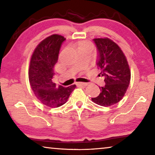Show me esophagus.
<instances>
[{
	"mask_svg": "<svg viewBox=\"0 0 155 155\" xmlns=\"http://www.w3.org/2000/svg\"><path fill=\"white\" fill-rule=\"evenodd\" d=\"M87 83H76V85H80V86H87Z\"/></svg>",
	"mask_w": 155,
	"mask_h": 155,
	"instance_id": "obj_1",
	"label": "esophagus"
}]
</instances>
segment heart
Here are the masks:
<instances>
[{
    "label": "heart",
    "instance_id": "b5f03b06",
    "mask_svg": "<svg viewBox=\"0 0 155 155\" xmlns=\"http://www.w3.org/2000/svg\"><path fill=\"white\" fill-rule=\"evenodd\" d=\"M87 45H90V44H89V43H87V42H83V43H81V44L80 47H81V46H87Z\"/></svg>",
    "mask_w": 155,
    "mask_h": 155
}]
</instances>
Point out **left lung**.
Here are the masks:
<instances>
[{
  "mask_svg": "<svg viewBox=\"0 0 155 155\" xmlns=\"http://www.w3.org/2000/svg\"><path fill=\"white\" fill-rule=\"evenodd\" d=\"M98 51L97 62L100 76L104 77L105 85L100 87L99 95L91 98L94 103L109 107L122 100L130 80V70L120 47L108 38L94 39Z\"/></svg>",
  "mask_w": 155,
  "mask_h": 155,
  "instance_id": "8db88e82",
  "label": "left lung"
}]
</instances>
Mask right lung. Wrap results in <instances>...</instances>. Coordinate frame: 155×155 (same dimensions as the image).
Masks as SVG:
<instances>
[{
    "instance_id": "1",
    "label": "right lung",
    "mask_w": 155,
    "mask_h": 155,
    "mask_svg": "<svg viewBox=\"0 0 155 155\" xmlns=\"http://www.w3.org/2000/svg\"><path fill=\"white\" fill-rule=\"evenodd\" d=\"M64 36L53 34L40 41L34 50L28 68V80L35 96L40 103L55 108L64 104L76 85L64 87L52 82L53 68L58 60Z\"/></svg>"
}]
</instances>
